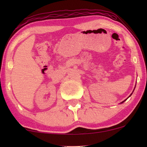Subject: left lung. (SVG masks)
I'll list each match as a JSON object with an SVG mask.
<instances>
[{
    "label": "left lung",
    "mask_w": 147,
    "mask_h": 147,
    "mask_svg": "<svg viewBox=\"0 0 147 147\" xmlns=\"http://www.w3.org/2000/svg\"><path fill=\"white\" fill-rule=\"evenodd\" d=\"M132 94H130V96H131V95H132ZM125 100H124V101H125ZM124 101H123V102H121V103H123V102H124Z\"/></svg>",
    "instance_id": "left-lung-1"
}]
</instances>
